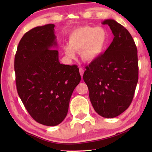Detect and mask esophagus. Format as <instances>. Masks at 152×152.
<instances>
[{
  "label": "esophagus",
  "mask_w": 152,
  "mask_h": 152,
  "mask_svg": "<svg viewBox=\"0 0 152 152\" xmlns=\"http://www.w3.org/2000/svg\"><path fill=\"white\" fill-rule=\"evenodd\" d=\"M79 71H80V74L81 76H83V74H84V70L82 69V68H79Z\"/></svg>",
  "instance_id": "obj_1"
}]
</instances>
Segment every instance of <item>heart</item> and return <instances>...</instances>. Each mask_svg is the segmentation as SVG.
Instances as JSON below:
<instances>
[{"label": "heart", "mask_w": 152, "mask_h": 152, "mask_svg": "<svg viewBox=\"0 0 152 152\" xmlns=\"http://www.w3.org/2000/svg\"><path fill=\"white\" fill-rule=\"evenodd\" d=\"M108 42L109 35L104 28L80 27L72 31L69 35V43L64 46V51L70 58L75 57L74 51H78L82 60L92 61L102 54Z\"/></svg>", "instance_id": "b5f03b06"}]
</instances>
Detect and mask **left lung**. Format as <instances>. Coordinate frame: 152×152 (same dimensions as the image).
Here are the masks:
<instances>
[{"instance_id":"obj_1","label":"left lung","mask_w":152,"mask_h":152,"mask_svg":"<svg viewBox=\"0 0 152 152\" xmlns=\"http://www.w3.org/2000/svg\"><path fill=\"white\" fill-rule=\"evenodd\" d=\"M110 27L114 38L96 60L86 66L84 81L98 114L114 118L128 109L138 82L137 50L125 28L113 19L102 23Z\"/></svg>"}]
</instances>
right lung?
<instances>
[{"mask_svg": "<svg viewBox=\"0 0 152 152\" xmlns=\"http://www.w3.org/2000/svg\"><path fill=\"white\" fill-rule=\"evenodd\" d=\"M53 24L37 27L23 36L15 56L18 94L35 121L56 126L68 113L74 88L81 80L76 65L59 61Z\"/></svg>", "mask_w": 152, "mask_h": 152, "instance_id": "obj_1", "label": "right lung"}]
</instances>
